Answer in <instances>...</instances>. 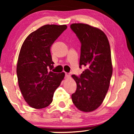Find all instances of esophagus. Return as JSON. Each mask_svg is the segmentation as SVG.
Listing matches in <instances>:
<instances>
[{
    "label": "esophagus",
    "mask_w": 134,
    "mask_h": 134,
    "mask_svg": "<svg viewBox=\"0 0 134 134\" xmlns=\"http://www.w3.org/2000/svg\"><path fill=\"white\" fill-rule=\"evenodd\" d=\"M65 77L67 78H69L70 77V74L69 73V72H65Z\"/></svg>",
    "instance_id": "34e87169"
}]
</instances>
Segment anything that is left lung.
I'll use <instances>...</instances> for the list:
<instances>
[{
	"instance_id": "8db88e82",
	"label": "left lung",
	"mask_w": 134,
	"mask_h": 134,
	"mask_svg": "<svg viewBox=\"0 0 134 134\" xmlns=\"http://www.w3.org/2000/svg\"><path fill=\"white\" fill-rule=\"evenodd\" d=\"M70 28L81 43L79 67L86 69L79 77H71L77 84L71 95L74 105L83 112H92L102 103L112 75L110 48L102 31L84 24H72Z\"/></svg>"
}]
</instances>
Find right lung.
I'll return each mask as SVG.
<instances>
[{
	"label": "right lung",
	"instance_id": "1",
	"mask_svg": "<svg viewBox=\"0 0 134 134\" xmlns=\"http://www.w3.org/2000/svg\"><path fill=\"white\" fill-rule=\"evenodd\" d=\"M65 25H45L26 37L18 57L16 72L22 96L31 107L44 108L50 105L64 72L49 71L54 68L51 46L67 29Z\"/></svg>",
	"mask_w": 134,
	"mask_h": 134
}]
</instances>
